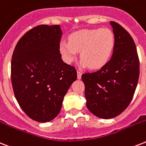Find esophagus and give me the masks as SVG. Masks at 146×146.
Here are the masks:
<instances>
[{
    "mask_svg": "<svg viewBox=\"0 0 146 146\" xmlns=\"http://www.w3.org/2000/svg\"><path fill=\"white\" fill-rule=\"evenodd\" d=\"M81 76H82V73L80 72V71H77V78L79 79V80L81 79Z\"/></svg>",
    "mask_w": 146,
    "mask_h": 146,
    "instance_id": "1",
    "label": "esophagus"
}]
</instances>
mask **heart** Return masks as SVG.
<instances>
[{"label": "heart", "mask_w": 146, "mask_h": 146, "mask_svg": "<svg viewBox=\"0 0 146 146\" xmlns=\"http://www.w3.org/2000/svg\"><path fill=\"white\" fill-rule=\"evenodd\" d=\"M114 44V34L110 29L83 30L73 33L69 42H61L60 51L66 63L74 60L80 51V65L97 70L109 62Z\"/></svg>", "instance_id": "heart-1"}]
</instances>
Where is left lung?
Instances as JSON below:
<instances>
[{"mask_svg":"<svg viewBox=\"0 0 146 146\" xmlns=\"http://www.w3.org/2000/svg\"><path fill=\"white\" fill-rule=\"evenodd\" d=\"M115 44L110 60L100 70L82 75L86 107L93 115L112 119L129 105L139 76V60L129 33L114 21Z\"/></svg>","mask_w":146,"mask_h":146,"instance_id":"left-lung-1","label":"left lung"}]
</instances>
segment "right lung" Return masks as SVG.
<instances>
[{"label":"right lung","instance_id":"right-lung-1","mask_svg":"<svg viewBox=\"0 0 146 146\" xmlns=\"http://www.w3.org/2000/svg\"><path fill=\"white\" fill-rule=\"evenodd\" d=\"M60 25H39L17 43L11 60L14 96L24 113L39 122L53 120L76 80L74 66L61 59Z\"/></svg>","mask_w":146,"mask_h":146}]
</instances>
